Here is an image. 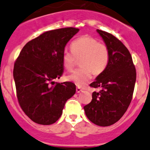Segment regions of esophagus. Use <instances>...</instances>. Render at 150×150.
Returning <instances> with one entry per match:
<instances>
[{
    "label": "esophagus",
    "mask_w": 150,
    "mask_h": 150,
    "mask_svg": "<svg viewBox=\"0 0 150 150\" xmlns=\"http://www.w3.org/2000/svg\"><path fill=\"white\" fill-rule=\"evenodd\" d=\"M81 91H82V90L81 89V88H79V87H77V88H76V92L77 93H80V92H81Z\"/></svg>",
    "instance_id": "obj_1"
}]
</instances>
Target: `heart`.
<instances>
[{
	"label": "heart",
	"instance_id": "obj_1",
	"mask_svg": "<svg viewBox=\"0 0 150 150\" xmlns=\"http://www.w3.org/2000/svg\"><path fill=\"white\" fill-rule=\"evenodd\" d=\"M71 50L62 54V64L66 70H73L80 60L81 67L67 76V80L84 87L92 78L103 74L108 65L110 53L107 46L92 36L85 35L74 40Z\"/></svg>",
	"mask_w": 150,
	"mask_h": 150
}]
</instances>
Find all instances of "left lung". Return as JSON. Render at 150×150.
I'll return each mask as SVG.
<instances>
[{
  "label": "left lung",
  "instance_id": "obj_1",
  "mask_svg": "<svg viewBox=\"0 0 150 150\" xmlns=\"http://www.w3.org/2000/svg\"><path fill=\"white\" fill-rule=\"evenodd\" d=\"M109 50L110 60L105 72L90 84L100 88L92 93L91 103L83 107L87 118L97 125L106 127L118 122L128 108L136 80L132 56L120 40L97 29Z\"/></svg>",
  "mask_w": 150,
  "mask_h": 150
}]
</instances>
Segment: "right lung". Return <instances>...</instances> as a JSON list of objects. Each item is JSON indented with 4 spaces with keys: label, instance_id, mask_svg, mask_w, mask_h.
<instances>
[{
    "label": "right lung",
    "instance_id": "right-lung-1",
    "mask_svg": "<svg viewBox=\"0 0 150 150\" xmlns=\"http://www.w3.org/2000/svg\"><path fill=\"white\" fill-rule=\"evenodd\" d=\"M79 31L68 27L46 31L23 47L14 65L18 103L33 122L49 125L62 114L67 100L76 91L72 82L55 83L63 74L62 54Z\"/></svg>",
    "mask_w": 150,
    "mask_h": 150
}]
</instances>
